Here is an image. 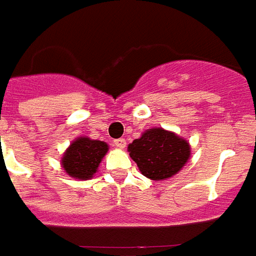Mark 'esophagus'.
<instances>
[{"mask_svg":"<svg viewBox=\"0 0 256 256\" xmlns=\"http://www.w3.org/2000/svg\"><path fill=\"white\" fill-rule=\"evenodd\" d=\"M113 144L116 146V148H124L125 146H126V140H125L124 138H120V139H116V140H114Z\"/></svg>","mask_w":256,"mask_h":256,"instance_id":"34e87169","label":"esophagus"}]
</instances>
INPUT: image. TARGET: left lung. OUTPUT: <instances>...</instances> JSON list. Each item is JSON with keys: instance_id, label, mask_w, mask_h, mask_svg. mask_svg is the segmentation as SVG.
<instances>
[{"instance_id": "1", "label": "left lung", "mask_w": 256, "mask_h": 256, "mask_svg": "<svg viewBox=\"0 0 256 256\" xmlns=\"http://www.w3.org/2000/svg\"><path fill=\"white\" fill-rule=\"evenodd\" d=\"M131 158L144 176L161 180L175 175L189 160L190 146L182 138L162 128H153L128 146Z\"/></svg>"}]
</instances>
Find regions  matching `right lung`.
Here are the masks:
<instances>
[{
    "instance_id": "add662e5",
    "label": "right lung",
    "mask_w": 256,
    "mask_h": 256,
    "mask_svg": "<svg viewBox=\"0 0 256 256\" xmlns=\"http://www.w3.org/2000/svg\"><path fill=\"white\" fill-rule=\"evenodd\" d=\"M108 150V146L102 140L78 138L66 150L62 166L70 176L90 179L94 176Z\"/></svg>"
}]
</instances>
